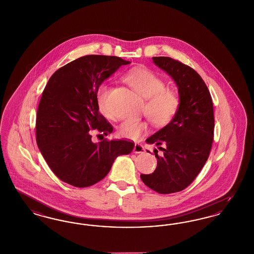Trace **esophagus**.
<instances>
[{
    "instance_id": "obj_1",
    "label": "esophagus",
    "mask_w": 254,
    "mask_h": 254,
    "mask_svg": "<svg viewBox=\"0 0 254 254\" xmlns=\"http://www.w3.org/2000/svg\"><path fill=\"white\" fill-rule=\"evenodd\" d=\"M132 151H133L134 154H141V153L145 152V149H144V147L141 144L135 143L134 144V147H133V150H132Z\"/></svg>"
}]
</instances>
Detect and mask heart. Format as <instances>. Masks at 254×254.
Segmentation results:
<instances>
[{"mask_svg": "<svg viewBox=\"0 0 254 254\" xmlns=\"http://www.w3.org/2000/svg\"><path fill=\"white\" fill-rule=\"evenodd\" d=\"M124 81L138 94L145 101V114L155 126H164L177 114L180 106V98L175 90L165 88V82L151 70L145 67H136L128 72ZM109 87L101 84L97 92L99 109L104 116H108L107 97ZM148 129L147 122L142 120H126L118 127V134L128 139H137Z\"/></svg>", "mask_w": 254, "mask_h": 254, "instance_id": "b5f03b06", "label": "heart"}]
</instances>
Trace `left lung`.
<instances>
[{"label": "left lung", "instance_id": "8db88e82", "mask_svg": "<svg viewBox=\"0 0 254 254\" xmlns=\"http://www.w3.org/2000/svg\"><path fill=\"white\" fill-rule=\"evenodd\" d=\"M153 61L175 80L180 106L169 124L146 139L157 147V166L140 178L156 192L168 194L187 188L205 165L213 141V105L206 83L192 68L169 57Z\"/></svg>", "mask_w": 254, "mask_h": 254}]
</instances>
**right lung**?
I'll list each match as a JSON object with an SVG mask.
<instances>
[{
  "label": "right lung",
  "instance_id": "right-lung-1",
  "mask_svg": "<svg viewBox=\"0 0 254 254\" xmlns=\"http://www.w3.org/2000/svg\"><path fill=\"white\" fill-rule=\"evenodd\" d=\"M129 64L116 56H84L49 78L37 112L36 140L52 172L67 184L92 186L107 176L119 155L132 152V141L94 143L91 135V130L105 135L113 132L99 112L97 92L105 79Z\"/></svg>",
  "mask_w": 254,
  "mask_h": 254
}]
</instances>
